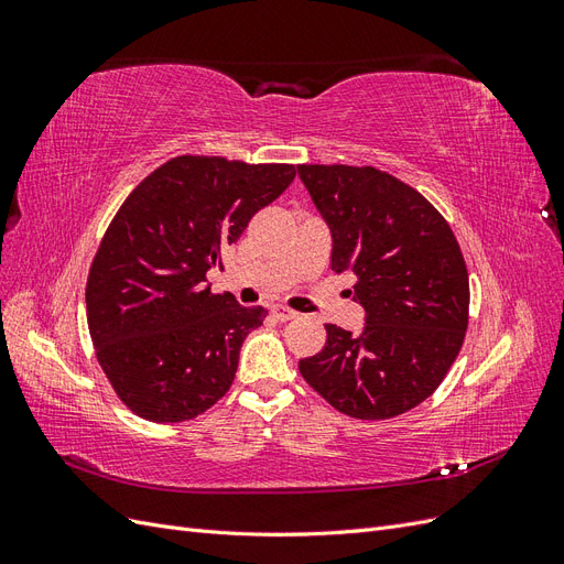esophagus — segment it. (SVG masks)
<instances>
[{"mask_svg": "<svg viewBox=\"0 0 564 564\" xmlns=\"http://www.w3.org/2000/svg\"><path fill=\"white\" fill-rule=\"evenodd\" d=\"M272 315H275L280 322H286V319H294L299 313L292 311V308H286V305H282V303H278V305H272Z\"/></svg>", "mask_w": 564, "mask_h": 564, "instance_id": "obj_1", "label": "esophagus"}]
</instances>
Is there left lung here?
<instances>
[{
  "mask_svg": "<svg viewBox=\"0 0 564 564\" xmlns=\"http://www.w3.org/2000/svg\"><path fill=\"white\" fill-rule=\"evenodd\" d=\"M332 230V270L352 272L365 329L324 324L327 344L301 377L340 414L400 416L431 398L464 346L470 286L464 253L433 204L373 166L299 164Z\"/></svg>",
  "mask_w": 564,
  "mask_h": 564,
  "instance_id": "1",
  "label": "left lung"
}]
</instances>
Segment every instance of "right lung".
I'll return each instance as SVG.
<instances>
[{
    "mask_svg": "<svg viewBox=\"0 0 564 564\" xmlns=\"http://www.w3.org/2000/svg\"><path fill=\"white\" fill-rule=\"evenodd\" d=\"M294 176V164L181 155L110 220L89 268L87 322L100 369L135 416L191 421L230 390L265 308L214 294L207 272Z\"/></svg>",
    "mask_w": 564,
    "mask_h": 564,
    "instance_id": "obj_1",
    "label": "right lung"
}]
</instances>
